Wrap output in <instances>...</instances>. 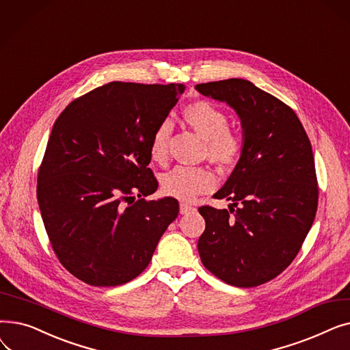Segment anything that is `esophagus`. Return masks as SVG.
<instances>
[{"mask_svg":"<svg viewBox=\"0 0 350 350\" xmlns=\"http://www.w3.org/2000/svg\"><path fill=\"white\" fill-rule=\"evenodd\" d=\"M194 207L189 203H180V214H187L190 211H193Z\"/></svg>","mask_w":350,"mask_h":350,"instance_id":"esophagus-1","label":"esophagus"}]
</instances>
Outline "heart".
Masks as SVG:
<instances>
[{
    "label": "heart",
    "mask_w": 350,
    "mask_h": 350,
    "mask_svg": "<svg viewBox=\"0 0 350 350\" xmlns=\"http://www.w3.org/2000/svg\"><path fill=\"white\" fill-rule=\"evenodd\" d=\"M183 118L194 131L206 140L208 157L219 164L234 163L243 150V142L228 129V116L224 110L208 103L197 102L183 110ZM172 124L160 123L150 140V157L156 163H164L169 154ZM215 186V176L204 167L176 165L173 170L161 176V190L165 196L180 200H191L200 193L210 191Z\"/></svg>",
    "instance_id": "obj_1"
}]
</instances>
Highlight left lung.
<instances>
[{"mask_svg": "<svg viewBox=\"0 0 350 350\" xmlns=\"http://www.w3.org/2000/svg\"><path fill=\"white\" fill-rule=\"evenodd\" d=\"M201 95L227 103L243 127V150L226 185L213 197L228 210L200 207L203 265L221 281L251 288L293 261L314 224L318 181L312 146L293 110L245 79L196 85Z\"/></svg>", "mask_w": 350, "mask_h": 350, "instance_id": "8db88e82", "label": "left lung"}]
</instances>
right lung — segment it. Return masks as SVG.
<instances>
[{
  "label": "right lung",
  "instance_id": "1",
  "mask_svg": "<svg viewBox=\"0 0 350 350\" xmlns=\"http://www.w3.org/2000/svg\"><path fill=\"white\" fill-rule=\"evenodd\" d=\"M185 89L110 82L70 102L53 123L36 197L55 254L78 280L132 281L176 219V198L143 197L159 187L147 167L152 136Z\"/></svg>",
  "mask_w": 350,
  "mask_h": 350
}]
</instances>
